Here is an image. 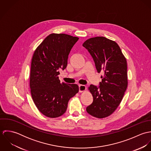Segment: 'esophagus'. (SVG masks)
<instances>
[{
  "label": "esophagus",
  "instance_id": "34e87169",
  "mask_svg": "<svg viewBox=\"0 0 151 151\" xmlns=\"http://www.w3.org/2000/svg\"><path fill=\"white\" fill-rule=\"evenodd\" d=\"M86 89V87L84 85H80L79 86V91L80 92H82L85 91Z\"/></svg>",
  "mask_w": 151,
  "mask_h": 151
}]
</instances>
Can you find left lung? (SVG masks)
Masks as SVG:
<instances>
[{
    "label": "left lung",
    "mask_w": 151,
    "mask_h": 151,
    "mask_svg": "<svg viewBox=\"0 0 151 151\" xmlns=\"http://www.w3.org/2000/svg\"><path fill=\"white\" fill-rule=\"evenodd\" d=\"M83 46L92 57L98 73L104 72L99 86L89 87L93 99L86 111L93 117L104 118L119 106L127 88L126 59L117 43L104 37L90 38Z\"/></svg>",
    "instance_id": "1"
}]
</instances>
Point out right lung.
<instances>
[{"label":"right lung","mask_w":151,"mask_h":151,"mask_svg":"<svg viewBox=\"0 0 151 151\" xmlns=\"http://www.w3.org/2000/svg\"><path fill=\"white\" fill-rule=\"evenodd\" d=\"M78 39L65 34H51L34 53L31 93L37 108L48 117L63 114L68 101L78 92V85L61 83L58 77L59 71L66 68L70 52Z\"/></svg>","instance_id":"add662e5"}]
</instances>
